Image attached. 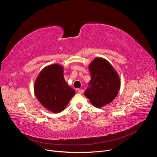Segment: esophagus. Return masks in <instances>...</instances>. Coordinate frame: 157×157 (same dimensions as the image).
<instances>
[{
  "label": "esophagus",
  "instance_id": "obj_1",
  "mask_svg": "<svg viewBox=\"0 0 157 157\" xmlns=\"http://www.w3.org/2000/svg\"><path fill=\"white\" fill-rule=\"evenodd\" d=\"M77 91L79 94H82L84 93V90H83V89H78V90H77Z\"/></svg>",
  "mask_w": 157,
  "mask_h": 157
}]
</instances>
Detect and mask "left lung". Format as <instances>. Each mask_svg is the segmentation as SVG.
Wrapping results in <instances>:
<instances>
[{
	"label": "left lung",
	"instance_id": "8db88e82",
	"mask_svg": "<svg viewBox=\"0 0 157 157\" xmlns=\"http://www.w3.org/2000/svg\"><path fill=\"white\" fill-rule=\"evenodd\" d=\"M91 79L84 96L91 103L101 108L113 101L121 88L120 77L107 60L97 57L89 64Z\"/></svg>",
	"mask_w": 157,
	"mask_h": 157
}]
</instances>
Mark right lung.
<instances>
[{
    "label": "right lung",
    "instance_id": "obj_1",
    "mask_svg": "<svg viewBox=\"0 0 157 157\" xmlns=\"http://www.w3.org/2000/svg\"><path fill=\"white\" fill-rule=\"evenodd\" d=\"M34 93L40 104L53 113L63 111L76 93L66 82L63 67L59 64L42 69L36 78Z\"/></svg>",
    "mask_w": 157,
    "mask_h": 157
}]
</instances>
